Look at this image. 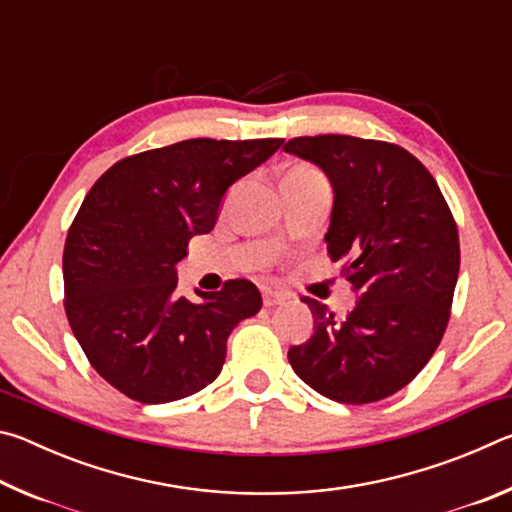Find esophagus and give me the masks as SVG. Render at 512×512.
Returning a JSON list of instances; mask_svg holds the SVG:
<instances>
[{"instance_id":"obj_1","label":"esophagus","mask_w":512,"mask_h":512,"mask_svg":"<svg viewBox=\"0 0 512 512\" xmlns=\"http://www.w3.org/2000/svg\"><path fill=\"white\" fill-rule=\"evenodd\" d=\"M282 302H287V293L275 291V289H264V305L266 307L282 305Z\"/></svg>"}]
</instances>
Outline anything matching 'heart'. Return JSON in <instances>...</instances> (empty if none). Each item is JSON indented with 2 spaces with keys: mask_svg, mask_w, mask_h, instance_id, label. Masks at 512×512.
Returning <instances> with one entry per match:
<instances>
[{
  "mask_svg": "<svg viewBox=\"0 0 512 512\" xmlns=\"http://www.w3.org/2000/svg\"><path fill=\"white\" fill-rule=\"evenodd\" d=\"M289 173H314V171H309V169H305V167H296V169H291Z\"/></svg>",
  "mask_w": 512,
  "mask_h": 512,
  "instance_id": "heart-1",
  "label": "heart"
}]
</instances>
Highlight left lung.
Returning <instances> with one entry per match:
<instances>
[{"label":"left lung","mask_w":512,"mask_h":512,"mask_svg":"<svg viewBox=\"0 0 512 512\" xmlns=\"http://www.w3.org/2000/svg\"><path fill=\"white\" fill-rule=\"evenodd\" d=\"M284 151L332 185L327 250L357 293L343 320L305 298L316 329L289 350L291 368L334 402L384 400L427 366L445 334L461 266L454 216L402 146L316 135L293 137Z\"/></svg>","instance_id":"left-lung-1"}]
</instances>
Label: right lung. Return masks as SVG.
<instances>
[{"instance_id": "right-lung-1", "label": "right lung", "mask_w": 512, "mask_h": 512, "mask_svg": "<svg viewBox=\"0 0 512 512\" xmlns=\"http://www.w3.org/2000/svg\"><path fill=\"white\" fill-rule=\"evenodd\" d=\"M282 140H185L103 173L67 232L65 311L92 368L131 400L164 404L219 377L225 343L262 296L253 282L178 296L189 239L207 235L228 189Z\"/></svg>"}]
</instances>
